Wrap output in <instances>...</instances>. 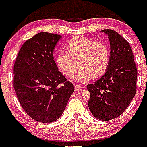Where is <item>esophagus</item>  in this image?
I'll use <instances>...</instances> for the list:
<instances>
[{
	"mask_svg": "<svg viewBox=\"0 0 147 147\" xmlns=\"http://www.w3.org/2000/svg\"><path fill=\"white\" fill-rule=\"evenodd\" d=\"M82 88H84V87H82V86H80V85H77V84L75 85V89H76V92H80V90H82Z\"/></svg>",
	"mask_w": 147,
	"mask_h": 147,
	"instance_id": "1",
	"label": "esophagus"
}]
</instances>
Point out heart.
<instances>
[{
    "mask_svg": "<svg viewBox=\"0 0 147 147\" xmlns=\"http://www.w3.org/2000/svg\"><path fill=\"white\" fill-rule=\"evenodd\" d=\"M67 52L57 55L56 62L65 76L72 77L80 67L77 79L83 82L90 77L96 78L107 71L110 51L106 43L82 36L71 38L65 45Z\"/></svg>",
    "mask_w": 147,
    "mask_h": 147,
    "instance_id": "b5f03b06",
    "label": "heart"
}]
</instances>
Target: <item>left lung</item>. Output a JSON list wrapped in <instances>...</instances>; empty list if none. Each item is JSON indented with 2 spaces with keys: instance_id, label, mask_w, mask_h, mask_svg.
I'll use <instances>...</instances> for the list:
<instances>
[{
  "instance_id": "8db88e82",
  "label": "left lung",
  "mask_w": 147,
  "mask_h": 147,
  "mask_svg": "<svg viewBox=\"0 0 147 147\" xmlns=\"http://www.w3.org/2000/svg\"><path fill=\"white\" fill-rule=\"evenodd\" d=\"M108 36L111 55L105 75L88 84V107L100 121H110L123 114L137 92V69L129 42L116 31L103 30Z\"/></svg>"
}]
</instances>
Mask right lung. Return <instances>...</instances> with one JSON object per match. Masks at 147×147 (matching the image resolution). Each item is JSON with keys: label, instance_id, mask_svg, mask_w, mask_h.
<instances>
[{"label": "right lung", "instance_id": "1", "mask_svg": "<svg viewBox=\"0 0 147 147\" xmlns=\"http://www.w3.org/2000/svg\"><path fill=\"white\" fill-rule=\"evenodd\" d=\"M60 35L42 32L24 42L13 66V87L31 118L51 123L62 115L74 85L58 69L53 50Z\"/></svg>", "mask_w": 147, "mask_h": 147}]
</instances>
